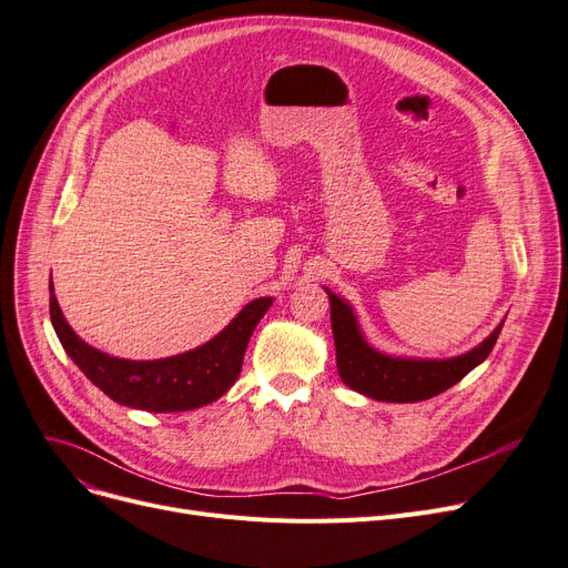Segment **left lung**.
<instances>
[{
  "label": "left lung",
  "mask_w": 568,
  "mask_h": 568,
  "mask_svg": "<svg viewBox=\"0 0 568 568\" xmlns=\"http://www.w3.org/2000/svg\"><path fill=\"white\" fill-rule=\"evenodd\" d=\"M332 306V334L336 343V368L351 389L376 402L410 404L425 402L459 383L487 359L501 334L504 320L480 345L448 359H423L387 355L374 348L359 329L353 306L327 290Z\"/></svg>",
  "instance_id": "8db88e82"
}]
</instances>
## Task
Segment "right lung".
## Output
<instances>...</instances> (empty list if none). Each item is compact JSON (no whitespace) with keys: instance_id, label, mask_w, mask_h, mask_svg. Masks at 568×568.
I'll use <instances>...</instances> for the list:
<instances>
[{"instance_id":"1","label":"right lung","mask_w":568,"mask_h":568,"mask_svg":"<svg viewBox=\"0 0 568 568\" xmlns=\"http://www.w3.org/2000/svg\"><path fill=\"white\" fill-rule=\"evenodd\" d=\"M271 304L274 297L245 304L223 332L200 348L164 359H122L92 348L69 327L51 281V323L64 353L106 397L148 413L194 410L223 397L239 378L248 341Z\"/></svg>"}]
</instances>
